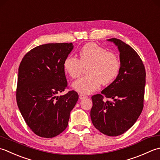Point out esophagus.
Segmentation results:
<instances>
[{"instance_id":"obj_1","label":"esophagus","mask_w":160,"mask_h":160,"mask_svg":"<svg viewBox=\"0 0 160 160\" xmlns=\"http://www.w3.org/2000/svg\"><path fill=\"white\" fill-rule=\"evenodd\" d=\"M87 96L86 95H85V94H80L79 95V99H86V98H87Z\"/></svg>"}]
</instances>
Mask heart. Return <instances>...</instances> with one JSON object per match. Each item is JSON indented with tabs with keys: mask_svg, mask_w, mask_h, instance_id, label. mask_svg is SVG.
<instances>
[{
	"mask_svg": "<svg viewBox=\"0 0 160 160\" xmlns=\"http://www.w3.org/2000/svg\"><path fill=\"white\" fill-rule=\"evenodd\" d=\"M79 59L68 57L63 62L66 72L72 79L79 77L83 68H88V76L81 77L73 83L74 88L83 94H90L97 90L102 83L108 85L118 75L121 62L117 55L108 52L95 43H88L81 48Z\"/></svg>",
	"mask_w": 160,
	"mask_h": 160,
	"instance_id": "b5f03b06",
	"label": "heart"
}]
</instances>
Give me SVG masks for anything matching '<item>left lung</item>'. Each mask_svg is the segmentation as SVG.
Segmentation results:
<instances>
[{"label": "left lung", "mask_w": 160, "mask_h": 160, "mask_svg": "<svg viewBox=\"0 0 160 160\" xmlns=\"http://www.w3.org/2000/svg\"><path fill=\"white\" fill-rule=\"evenodd\" d=\"M118 46L121 68L116 79L92 97L90 117L104 135H122L134 125L144 108L146 70L134 49L116 38L108 39ZM108 98L112 101L108 100Z\"/></svg>", "instance_id": "8db88e82"}]
</instances>
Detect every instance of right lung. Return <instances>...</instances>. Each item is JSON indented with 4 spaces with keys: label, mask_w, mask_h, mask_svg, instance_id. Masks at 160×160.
<instances>
[{
    "label": "right lung",
    "mask_w": 160,
    "mask_h": 160,
    "mask_svg": "<svg viewBox=\"0 0 160 160\" xmlns=\"http://www.w3.org/2000/svg\"><path fill=\"white\" fill-rule=\"evenodd\" d=\"M72 43H48L32 49L18 68L16 102L25 122L36 135L56 137L67 128L70 111L79 99L68 88L63 62Z\"/></svg>",
    "instance_id": "obj_1"
}]
</instances>
